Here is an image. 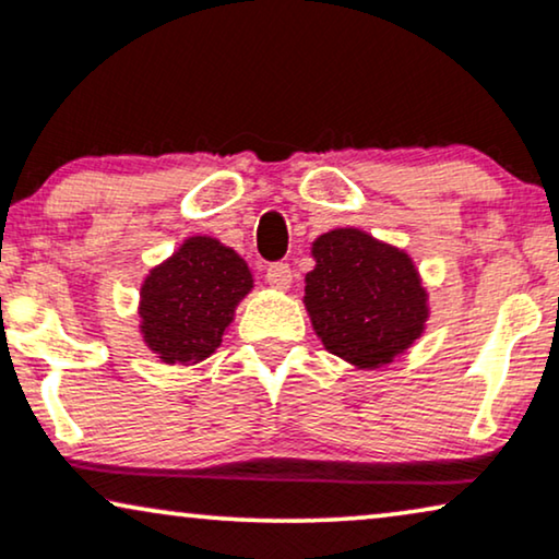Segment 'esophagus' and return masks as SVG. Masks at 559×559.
Instances as JSON below:
<instances>
[{
    "mask_svg": "<svg viewBox=\"0 0 559 559\" xmlns=\"http://www.w3.org/2000/svg\"><path fill=\"white\" fill-rule=\"evenodd\" d=\"M266 282L274 289H287L289 285H293V270H289V264H270V270H266Z\"/></svg>",
    "mask_w": 559,
    "mask_h": 559,
    "instance_id": "34e87169",
    "label": "esophagus"
}]
</instances>
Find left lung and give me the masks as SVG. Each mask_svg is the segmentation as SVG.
<instances>
[{
    "label": "left lung",
    "instance_id": "1",
    "mask_svg": "<svg viewBox=\"0 0 559 559\" xmlns=\"http://www.w3.org/2000/svg\"><path fill=\"white\" fill-rule=\"evenodd\" d=\"M306 310L325 349L357 369L395 361L429 321V293L413 259L367 230L333 228L310 249Z\"/></svg>",
    "mask_w": 559,
    "mask_h": 559
}]
</instances>
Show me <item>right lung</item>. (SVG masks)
<instances>
[{
	"mask_svg": "<svg viewBox=\"0 0 559 559\" xmlns=\"http://www.w3.org/2000/svg\"><path fill=\"white\" fill-rule=\"evenodd\" d=\"M249 264L213 236H190L141 285V336L164 365H198L251 293Z\"/></svg>",
	"mask_w": 559,
	"mask_h": 559,
	"instance_id": "add662e5",
	"label": "right lung"
}]
</instances>
